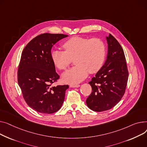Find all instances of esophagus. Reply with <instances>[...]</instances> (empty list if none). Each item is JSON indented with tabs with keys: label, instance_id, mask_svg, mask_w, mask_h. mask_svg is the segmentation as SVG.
Here are the masks:
<instances>
[{
	"label": "esophagus",
	"instance_id": "obj_1",
	"mask_svg": "<svg viewBox=\"0 0 147 147\" xmlns=\"http://www.w3.org/2000/svg\"><path fill=\"white\" fill-rule=\"evenodd\" d=\"M71 87H72V88H78L80 87V84H71L70 85Z\"/></svg>",
	"mask_w": 147,
	"mask_h": 147
}]
</instances>
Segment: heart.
Wrapping results in <instances>:
<instances>
[{
  "mask_svg": "<svg viewBox=\"0 0 147 147\" xmlns=\"http://www.w3.org/2000/svg\"><path fill=\"white\" fill-rule=\"evenodd\" d=\"M65 51L54 50L51 57L54 65L60 70H66L71 59L75 58L76 65L63 74V80L67 83L75 84L84 80L88 73L98 72L105 63L106 48L105 42L97 38H88L74 37L63 45Z\"/></svg>",
  "mask_w": 147,
  "mask_h": 147,
  "instance_id": "b5f03b06",
  "label": "heart"
}]
</instances>
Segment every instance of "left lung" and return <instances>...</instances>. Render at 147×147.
Instances as JSON below:
<instances>
[{
	"instance_id": "obj_1",
	"label": "left lung",
	"mask_w": 147,
	"mask_h": 147,
	"mask_svg": "<svg viewBox=\"0 0 147 147\" xmlns=\"http://www.w3.org/2000/svg\"><path fill=\"white\" fill-rule=\"evenodd\" d=\"M106 40L107 59L89 82L92 91L86 100L90 109L98 112L111 109L122 99L129 75L122 47L110 34Z\"/></svg>"
}]
</instances>
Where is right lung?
Returning <instances> with one entry per match:
<instances>
[{"mask_svg": "<svg viewBox=\"0 0 147 147\" xmlns=\"http://www.w3.org/2000/svg\"><path fill=\"white\" fill-rule=\"evenodd\" d=\"M67 36L62 34H40L31 40L22 52L18 82L25 102L39 113H55L63 105L69 86H51L59 75L51 57V50L58 41Z\"/></svg>", "mask_w": 147, "mask_h": 147, "instance_id": "right-lung-1", "label": "right lung"}]
</instances>
